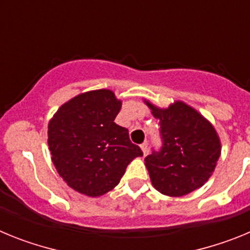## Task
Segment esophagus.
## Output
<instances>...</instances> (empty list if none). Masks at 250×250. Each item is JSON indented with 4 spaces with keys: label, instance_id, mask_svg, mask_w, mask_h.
Masks as SVG:
<instances>
[{
    "label": "esophagus",
    "instance_id": "esophagus-1",
    "mask_svg": "<svg viewBox=\"0 0 250 250\" xmlns=\"http://www.w3.org/2000/svg\"><path fill=\"white\" fill-rule=\"evenodd\" d=\"M141 150H143V152H144V155H146L147 154V141H145V143H143V144L140 145Z\"/></svg>",
    "mask_w": 250,
    "mask_h": 250
}]
</instances>
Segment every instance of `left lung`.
I'll return each instance as SVG.
<instances>
[{
    "label": "left lung",
    "instance_id": "obj_1",
    "mask_svg": "<svg viewBox=\"0 0 250 250\" xmlns=\"http://www.w3.org/2000/svg\"><path fill=\"white\" fill-rule=\"evenodd\" d=\"M159 119L163 146L145 158L152 187L167 196H183L203 187L210 178L222 145L215 129L183 101L159 109L145 101Z\"/></svg>",
    "mask_w": 250,
    "mask_h": 250
}]
</instances>
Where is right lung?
I'll use <instances>...</instances> for the list:
<instances>
[{
	"label": "right lung",
	"mask_w": 250,
	"mask_h": 250,
	"mask_svg": "<svg viewBox=\"0 0 250 250\" xmlns=\"http://www.w3.org/2000/svg\"><path fill=\"white\" fill-rule=\"evenodd\" d=\"M121 101L111 90H94L63 104L48 123L47 143L60 176L87 196H100L120 183L143 151L126 127L114 120Z\"/></svg>",
	"instance_id": "obj_1"
}]
</instances>
